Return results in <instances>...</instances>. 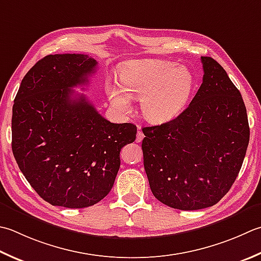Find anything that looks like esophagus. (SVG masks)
Listing matches in <instances>:
<instances>
[{"label":"esophagus","instance_id":"34e87169","mask_svg":"<svg viewBox=\"0 0 261 261\" xmlns=\"http://www.w3.org/2000/svg\"><path fill=\"white\" fill-rule=\"evenodd\" d=\"M144 134H142V131H140V127H139V131L137 132V142H140L142 139H144Z\"/></svg>","mask_w":261,"mask_h":261}]
</instances>
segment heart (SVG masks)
Here are the masks:
<instances>
[{
	"label": "heart",
	"mask_w": 261,
	"mask_h": 261,
	"mask_svg": "<svg viewBox=\"0 0 261 261\" xmlns=\"http://www.w3.org/2000/svg\"><path fill=\"white\" fill-rule=\"evenodd\" d=\"M120 83L106 85L112 106L120 113L131 111V97H140L141 112L154 123L180 115L195 89V76L186 66L161 60L130 61L121 66Z\"/></svg>",
	"instance_id": "heart-1"
}]
</instances>
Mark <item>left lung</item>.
Listing matches in <instances>:
<instances>
[{"label":"left lung","instance_id":"obj_1","mask_svg":"<svg viewBox=\"0 0 261 261\" xmlns=\"http://www.w3.org/2000/svg\"><path fill=\"white\" fill-rule=\"evenodd\" d=\"M202 84L174 120L142 127L152 195L180 211L214 206L241 170L250 139L247 109L223 66L201 56Z\"/></svg>","mask_w":261,"mask_h":261}]
</instances>
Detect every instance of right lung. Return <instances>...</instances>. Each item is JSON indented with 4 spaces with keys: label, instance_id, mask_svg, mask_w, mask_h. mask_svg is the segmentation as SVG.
<instances>
[{
    "label": "right lung",
    "instance_id": "1",
    "mask_svg": "<svg viewBox=\"0 0 261 261\" xmlns=\"http://www.w3.org/2000/svg\"><path fill=\"white\" fill-rule=\"evenodd\" d=\"M97 61L85 54L39 60L23 76L12 109V151L45 201L86 208L105 198L120 168L122 147L137 126L111 123L72 88L89 83Z\"/></svg>",
    "mask_w": 261,
    "mask_h": 261
}]
</instances>
